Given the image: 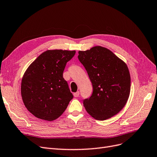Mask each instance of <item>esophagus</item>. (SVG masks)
<instances>
[{
  "label": "esophagus",
  "instance_id": "obj_1",
  "mask_svg": "<svg viewBox=\"0 0 157 157\" xmlns=\"http://www.w3.org/2000/svg\"><path fill=\"white\" fill-rule=\"evenodd\" d=\"M79 95V91H77L76 93H74V97H78Z\"/></svg>",
  "mask_w": 157,
  "mask_h": 157
}]
</instances>
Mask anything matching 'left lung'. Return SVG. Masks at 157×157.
I'll return each instance as SVG.
<instances>
[{"label":"left lung","mask_w":157,"mask_h":157,"mask_svg":"<svg viewBox=\"0 0 157 157\" xmlns=\"http://www.w3.org/2000/svg\"><path fill=\"white\" fill-rule=\"evenodd\" d=\"M78 53L93 88L91 96L83 100L85 109L97 120L111 118L124 108L129 97L127 66L112 52L101 46Z\"/></svg>","instance_id":"obj_1"}]
</instances>
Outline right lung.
<instances>
[{
  "mask_svg": "<svg viewBox=\"0 0 157 157\" xmlns=\"http://www.w3.org/2000/svg\"><path fill=\"white\" fill-rule=\"evenodd\" d=\"M75 53V51L48 50L39 55L24 74L22 99L36 117L49 121L57 119L73 98L63 74Z\"/></svg>",
  "mask_w": 157,
  "mask_h": 157,
  "instance_id": "right-lung-1",
  "label": "right lung"
}]
</instances>
